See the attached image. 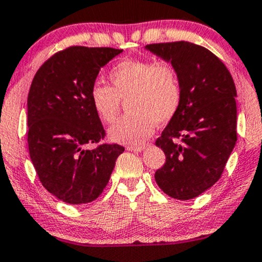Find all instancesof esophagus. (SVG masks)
Returning <instances> with one entry per match:
<instances>
[{
    "label": "esophagus",
    "instance_id": "1",
    "mask_svg": "<svg viewBox=\"0 0 262 262\" xmlns=\"http://www.w3.org/2000/svg\"><path fill=\"white\" fill-rule=\"evenodd\" d=\"M145 149V145H128L127 150L134 151V152H139V151Z\"/></svg>",
    "mask_w": 262,
    "mask_h": 262
}]
</instances>
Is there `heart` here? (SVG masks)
<instances>
[{"label":"heart","instance_id":"b5f03b06","mask_svg":"<svg viewBox=\"0 0 262 262\" xmlns=\"http://www.w3.org/2000/svg\"><path fill=\"white\" fill-rule=\"evenodd\" d=\"M111 85L93 84L90 99L100 118L113 123L122 101H127L128 115L108 130L112 140L140 145L152 134L155 124L174 117L182 102L181 77L168 59H124L110 72Z\"/></svg>","mask_w":262,"mask_h":262}]
</instances>
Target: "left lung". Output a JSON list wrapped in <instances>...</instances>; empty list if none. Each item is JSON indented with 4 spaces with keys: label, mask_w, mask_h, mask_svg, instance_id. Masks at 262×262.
<instances>
[{
    "label": "left lung",
    "mask_w": 262,
    "mask_h": 262,
    "mask_svg": "<svg viewBox=\"0 0 262 262\" xmlns=\"http://www.w3.org/2000/svg\"><path fill=\"white\" fill-rule=\"evenodd\" d=\"M177 68L182 102L156 145L166 162L155 173L163 193L178 200L199 196L221 178L237 141L234 81L223 62L189 41L150 43Z\"/></svg>",
    "instance_id": "obj_1"
}]
</instances>
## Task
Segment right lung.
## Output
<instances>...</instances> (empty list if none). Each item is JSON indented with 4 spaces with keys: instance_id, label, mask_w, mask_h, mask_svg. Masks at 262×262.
I'll return each instance as SVG.
<instances>
[{
    "instance_id": "1",
    "label": "right lung",
    "mask_w": 262,
    "mask_h": 262,
    "mask_svg": "<svg viewBox=\"0 0 262 262\" xmlns=\"http://www.w3.org/2000/svg\"><path fill=\"white\" fill-rule=\"evenodd\" d=\"M123 50L71 46L43 63L28 94V146L41 184L67 204L100 196L116 160L118 144H99L105 129L90 99L100 68Z\"/></svg>"
}]
</instances>
